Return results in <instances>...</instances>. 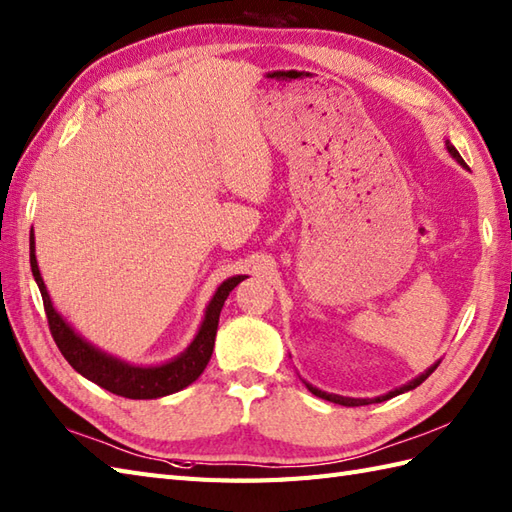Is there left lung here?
Wrapping results in <instances>:
<instances>
[{
  "mask_svg": "<svg viewBox=\"0 0 512 512\" xmlns=\"http://www.w3.org/2000/svg\"><path fill=\"white\" fill-rule=\"evenodd\" d=\"M447 150H449V154L451 157H454L458 163H462L465 165V161H462V157L458 154V150L449 144L447 141ZM441 364V362H436L434 366H430L427 368V371L423 373V375H419L417 379H412L410 384H406V386H401V388H395V390H390L388 395H382V397H375V399H351V397H340V395H329V392H323V390H318V388H314V386H310L307 384V388H310V392L312 395H316V397H320V399H327V401H331V403H340V406H347V408H353V406H368V403H382V401H386V399H392V397H397V395H401V392H408V390H412V388H417L419 384H423L427 377H430L434 371H436V366Z\"/></svg>",
  "mask_w": 512,
  "mask_h": 512,
  "instance_id": "8db88e82",
  "label": "left lung"
}]
</instances>
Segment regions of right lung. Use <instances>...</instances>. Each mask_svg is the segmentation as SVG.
Segmentation results:
<instances>
[{
    "label": "right lung",
    "instance_id": "add662e5",
    "mask_svg": "<svg viewBox=\"0 0 512 512\" xmlns=\"http://www.w3.org/2000/svg\"><path fill=\"white\" fill-rule=\"evenodd\" d=\"M30 266H32L34 281H37L43 296V307H45L47 325H50V334L56 342L58 351L63 353V358L74 366L82 377H87L93 384H98L104 390L113 392V395H120L126 399H157V397L172 395V392L183 390L185 386L196 382L200 373L205 371L207 362L211 360L222 305L227 301V296L235 285L246 279L242 275H237L220 285L207 307L205 320H202L194 342L189 344L187 351L178 355L176 360L161 366H130V364H124L122 360L111 358V355L91 347V344L82 340L76 331L65 323L61 314L54 310L50 294H47L45 283L41 279L37 257H34L32 233H30Z\"/></svg>",
    "mask_w": 512,
    "mask_h": 512
}]
</instances>
